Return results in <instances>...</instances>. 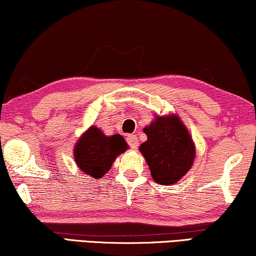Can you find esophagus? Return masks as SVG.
Returning a JSON list of instances; mask_svg holds the SVG:
<instances>
[{
    "instance_id": "1",
    "label": "esophagus",
    "mask_w": 256,
    "mask_h": 256,
    "mask_svg": "<svg viewBox=\"0 0 256 256\" xmlns=\"http://www.w3.org/2000/svg\"><path fill=\"white\" fill-rule=\"evenodd\" d=\"M127 142L129 144V146L132 148V149L136 150L137 148H138V138H137L136 135H128L127 136Z\"/></svg>"
}]
</instances>
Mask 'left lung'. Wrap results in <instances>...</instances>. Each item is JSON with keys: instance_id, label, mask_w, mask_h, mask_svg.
<instances>
[{"instance_id": "left-lung-1", "label": "left lung", "mask_w": 256, "mask_h": 256, "mask_svg": "<svg viewBox=\"0 0 256 256\" xmlns=\"http://www.w3.org/2000/svg\"><path fill=\"white\" fill-rule=\"evenodd\" d=\"M148 136L140 151L149 165L152 179L160 184H173L190 171L195 158V146L179 116H156L143 129Z\"/></svg>"}]
</instances>
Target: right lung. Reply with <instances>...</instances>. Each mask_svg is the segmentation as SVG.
<instances>
[{
	"label": "right lung",
	"mask_w": 256,
	"mask_h": 256,
	"mask_svg": "<svg viewBox=\"0 0 256 256\" xmlns=\"http://www.w3.org/2000/svg\"><path fill=\"white\" fill-rule=\"evenodd\" d=\"M128 149L121 135L106 136L100 129L91 126L77 140L74 157L80 171L94 179H100L112 168L118 156Z\"/></svg>",
	"instance_id": "add662e5"
}]
</instances>
